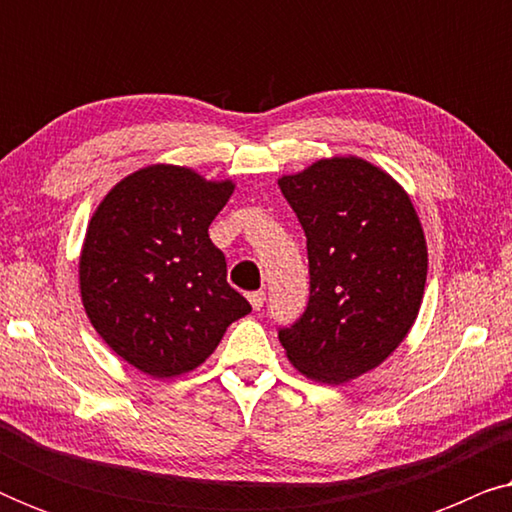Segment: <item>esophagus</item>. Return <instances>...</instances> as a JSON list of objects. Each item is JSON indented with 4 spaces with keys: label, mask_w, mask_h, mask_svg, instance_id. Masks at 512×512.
I'll list each match as a JSON object with an SVG mask.
<instances>
[{
    "label": "esophagus",
    "mask_w": 512,
    "mask_h": 512,
    "mask_svg": "<svg viewBox=\"0 0 512 512\" xmlns=\"http://www.w3.org/2000/svg\"><path fill=\"white\" fill-rule=\"evenodd\" d=\"M249 303H251V307H254V310L258 312V310H261V307L265 305V293H263V291L249 293Z\"/></svg>",
    "instance_id": "esophagus-1"
}]
</instances>
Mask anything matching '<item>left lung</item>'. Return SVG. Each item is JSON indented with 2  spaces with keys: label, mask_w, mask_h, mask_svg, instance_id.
I'll return each mask as SVG.
<instances>
[{
  "label": "left lung",
  "mask_w": 512,
  "mask_h": 512,
  "mask_svg": "<svg viewBox=\"0 0 512 512\" xmlns=\"http://www.w3.org/2000/svg\"><path fill=\"white\" fill-rule=\"evenodd\" d=\"M307 237L310 298L279 342L300 373L342 384L387 359L415 324L426 242L415 207L361 158L319 160L279 179Z\"/></svg>",
  "instance_id": "left-lung-1"
}]
</instances>
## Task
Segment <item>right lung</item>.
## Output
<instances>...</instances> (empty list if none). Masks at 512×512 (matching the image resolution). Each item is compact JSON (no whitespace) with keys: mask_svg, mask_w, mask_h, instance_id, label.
I'll return each instance as SVG.
<instances>
[{"mask_svg":"<svg viewBox=\"0 0 512 512\" xmlns=\"http://www.w3.org/2000/svg\"><path fill=\"white\" fill-rule=\"evenodd\" d=\"M230 193V181L151 165L111 188L90 219L79 263L83 307L102 340L146 375L198 368L251 312L209 240Z\"/></svg>","mask_w":512,"mask_h":512,"instance_id":"obj_1","label":"right lung"}]
</instances>
